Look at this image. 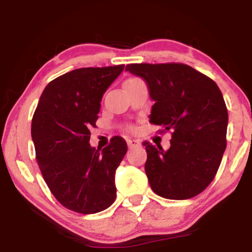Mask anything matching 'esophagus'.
Segmentation results:
<instances>
[{
  "label": "esophagus",
  "instance_id": "esophagus-1",
  "mask_svg": "<svg viewBox=\"0 0 252 252\" xmlns=\"http://www.w3.org/2000/svg\"><path fill=\"white\" fill-rule=\"evenodd\" d=\"M127 144H128L129 148L136 147V146H139V144H140V141L139 140H134V139H128V140H127Z\"/></svg>",
  "mask_w": 252,
  "mask_h": 252
}]
</instances>
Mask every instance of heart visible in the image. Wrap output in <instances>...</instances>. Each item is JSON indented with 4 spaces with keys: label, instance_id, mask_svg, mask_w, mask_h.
<instances>
[{
    "label": "heart",
    "instance_id": "obj_1",
    "mask_svg": "<svg viewBox=\"0 0 252 252\" xmlns=\"http://www.w3.org/2000/svg\"><path fill=\"white\" fill-rule=\"evenodd\" d=\"M137 81H140V79H137V78H129V79H127V80H125V82H124V84H126V82H137ZM133 127H129V129H132Z\"/></svg>",
    "mask_w": 252,
    "mask_h": 252
}]
</instances>
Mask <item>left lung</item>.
<instances>
[{"label": "left lung", "instance_id": "left-lung-1", "mask_svg": "<svg viewBox=\"0 0 252 252\" xmlns=\"http://www.w3.org/2000/svg\"><path fill=\"white\" fill-rule=\"evenodd\" d=\"M126 71L148 84L150 123L172 134L164 151L148 141L144 165L154 192L168 199H188L215 179L226 149L228 112L215 81L182 63L128 64Z\"/></svg>", "mask_w": 252, "mask_h": 252}]
</instances>
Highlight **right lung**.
I'll return each mask as SVG.
<instances>
[{
	"mask_svg": "<svg viewBox=\"0 0 252 252\" xmlns=\"http://www.w3.org/2000/svg\"><path fill=\"white\" fill-rule=\"evenodd\" d=\"M125 65L82 67L50 81L32 119V139L40 171L64 208L91 215L115 202V174L127 153L120 136L99 149L89 144L102 96Z\"/></svg>",
	"mask_w": 252,
	"mask_h": 252,
	"instance_id": "add662e5",
	"label": "right lung"
}]
</instances>
